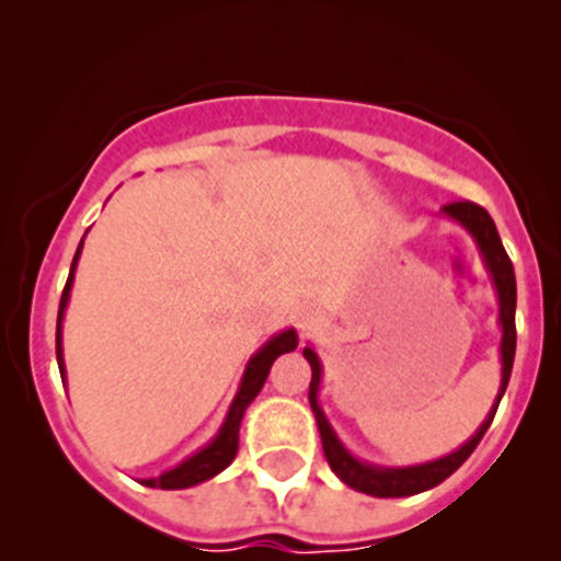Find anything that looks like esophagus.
<instances>
[{"instance_id":"esophagus-1","label":"esophagus","mask_w":561,"mask_h":561,"mask_svg":"<svg viewBox=\"0 0 561 561\" xmlns=\"http://www.w3.org/2000/svg\"><path fill=\"white\" fill-rule=\"evenodd\" d=\"M317 322V312L314 309H301V312H298V328H301V331H307V328H312Z\"/></svg>"}]
</instances>
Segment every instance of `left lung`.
Segmentation results:
<instances>
[{
  "label": "left lung",
  "instance_id": "8db88e82",
  "mask_svg": "<svg viewBox=\"0 0 561 561\" xmlns=\"http://www.w3.org/2000/svg\"><path fill=\"white\" fill-rule=\"evenodd\" d=\"M445 217H450L454 222L461 225V228L469 230V236L478 244L480 254H483V263L489 268L491 282H494L496 298H500V325H502V382L500 393H496V404L491 407L489 417L480 423L478 432L472 434V439L461 445V448L454 450V454L437 458V461L415 463V467H375V463L358 461L333 434L331 423H328L325 412H322L320 401H317V390H320V377L322 366L320 358L312 347H304V358L312 366V382H309V404H312V412L317 417V428H320L322 439V454H325L328 463H331L333 472L339 474L342 483H347L350 489L360 491V494L369 496H412L421 494V491L434 489V485L443 483L445 478L456 472L472 450L478 448V443L483 439V434L489 432L491 421L496 415V407H500L502 396H505L507 380H511L513 371V358H516V274H513V263L507 257L505 247H502L500 233H496L494 219L489 217L483 206L472 201H454L448 206H443Z\"/></svg>",
  "mask_w": 561,
  "mask_h": 561
}]
</instances>
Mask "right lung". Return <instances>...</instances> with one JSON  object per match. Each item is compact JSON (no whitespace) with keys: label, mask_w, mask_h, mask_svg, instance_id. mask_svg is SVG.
Wrapping results in <instances>:
<instances>
[{"label":"right lung","mask_w":561,"mask_h":561,"mask_svg":"<svg viewBox=\"0 0 561 561\" xmlns=\"http://www.w3.org/2000/svg\"><path fill=\"white\" fill-rule=\"evenodd\" d=\"M81 247H83V241L78 244L76 257H72L70 276H67L65 293H61V301H59V317H56V360H59L61 375H65V358H61V320H65L67 301H70V287H72V276H76L78 257H81ZM296 347H298V336L293 328L290 331H282V333H276V336H271L268 342H265L263 347L252 355V358H249L244 377H241L239 393H236L233 404H230V410H228V417H225V423H222V428H219L217 437H214L206 448H201L197 454L184 458L179 467L168 469V472H162L160 478L140 480V483L149 485V489L173 491V489H190V485H197V483H203V480H208V478H214V474L222 472V469L233 461L236 454H239L241 417H244L247 407L252 404L254 396L260 393V388L265 386V377H268L271 364H274L282 353H293Z\"/></svg>","instance_id":"obj_1"}]
</instances>
